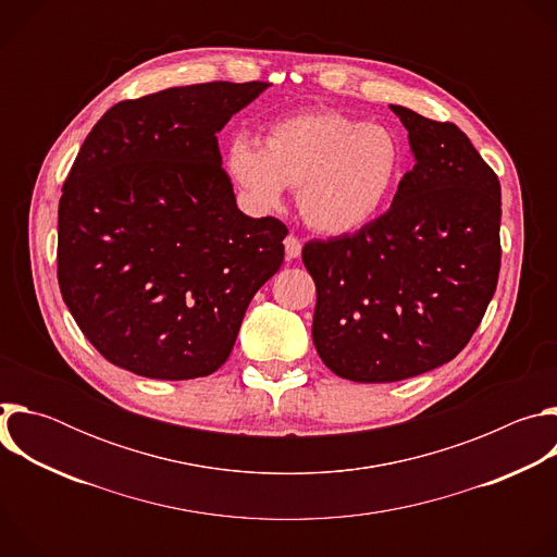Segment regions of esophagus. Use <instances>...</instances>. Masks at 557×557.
Masks as SVG:
<instances>
[{
    "label": "esophagus",
    "instance_id": "1",
    "mask_svg": "<svg viewBox=\"0 0 557 557\" xmlns=\"http://www.w3.org/2000/svg\"><path fill=\"white\" fill-rule=\"evenodd\" d=\"M284 249H286V256L293 260V258H299L301 256V243H299V237L297 235H286L284 237Z\"/></svg>",
    "mask_w": 557,
    "mask_h": 557
}]
</instances>
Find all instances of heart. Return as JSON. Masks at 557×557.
<instances>
[{"label": "heart", "instance_id": "heart-1", "mask_svg": "<svg viewBox=\"0 0 557 557\" xmlns=\"http://www.w3.org/2000/svg\"><path fill=\"white\" fill-rule=\"evenodd\" d=\"M228 176L260 209L297 187L301 220L344 235L372 222L404 172V145L389 127L337 110H306L275 121L264 147L235 136L224 156Z\"/></svg>", "mask_w": 557, "mask_h": 557}]
</instances>
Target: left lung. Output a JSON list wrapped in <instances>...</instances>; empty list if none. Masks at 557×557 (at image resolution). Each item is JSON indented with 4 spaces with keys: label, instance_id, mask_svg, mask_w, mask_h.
Here are the masks:
<instances>
[{
    "label": "left lung",
    "instance_id": "left-lung-1",
    "mask_svg": "<svg viewBox=\"0 0 557 557\" xmlns=\"http://www.w3.org/2000/svg\"><path fill=\"white\" fill-rule=\"evenodd\" d=\"M417 163L392 207L355 233L310 240L312 342L359 383H392L451 361L483 322L500 271V183L454 125L389 106Z\"/></svg>",
    "mask_w": 557,
    "mask_h": 557
}]
</instances>
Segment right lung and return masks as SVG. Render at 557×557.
Listing matches in <instances>:
<instances>
[{
	"mask_svg": "<svg viewBox=\"0 0 557 557\" xmlns=\"http://www.w3.org/2000/svg\"><path fill=\"white\" fill-rule=\"evenodd\" d=\"M267 86L211 82L121 101L78 149L59 200L57 280L110 363L165 381L215 372L280 271L288 228L237 209L215 136Z\"/></svg>",
	"mask_w": 557,
	"mask_h": 557,
	"instance_id": "obj_1",
	"label": "right lung"
}]
</instances>
